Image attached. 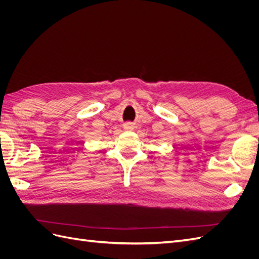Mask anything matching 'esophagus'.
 Wrapping results in <instances>:
<instances>
[{
	"label": "esophagus",
	"mask_w": 259,
	"mask_h": 259,
	"mask_svg": "<svg viewBox=\"0 0 259 259\" xmlns=\"http://www.w3.org/2000/svg\"><path fill=\"white\" fill-rule=\"evenodd\" d=\"M123 127L125 131H132L133 128H134V125H133V123H131V122H127L123 125Z\"/></svg>",
	"instance_id": "obj_1"
}]
</instances>
